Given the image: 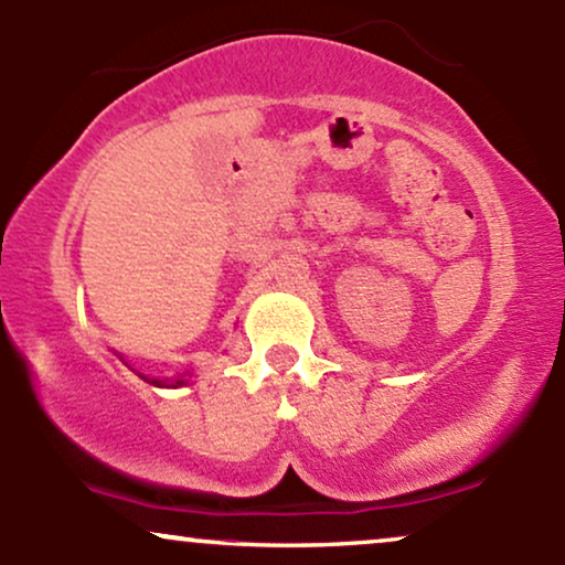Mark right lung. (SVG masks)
I'll use <instances>...</instances> for the list:
<instances>
[{
  "label": "right lung",
  "mask_w": 565,
  "mask_h": 565,
  "mask_svg": "<svg viewBox=\"0 0 565 565\" xmlns=\"http://www.w3.org/2000/svg\"><path fill=\"white\" fill-rule=\"evenodd\" d=\"M153 385H167V387L172 385V387H180V385H185V374H180V377H174L172 382H159V380H157V382H153Z\"/></svg>",
  "instance_id": "add662e5"
}]
</instances>
